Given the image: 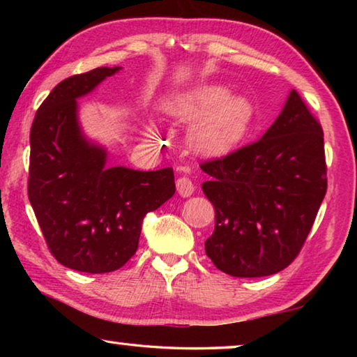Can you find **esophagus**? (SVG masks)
Returning <instances> with one entry per match:
<instances>
[{
	"mask_svg": "<svg viewBox=\"0 0 357 357\" xmlns=\"http://www.w3.org/2000/svg\"><path fill=\"white\" fill-rule=\"evenodd\" d=\"M176 189L181 197H190L193 190H195V185H193L192 181L187 176H181L176 179Z\"/></svg>",
	"mask_w": 357,
	"mask_h": 357,
	"instance_id": "1",
	"label": "esophagus"
}]
</instances>
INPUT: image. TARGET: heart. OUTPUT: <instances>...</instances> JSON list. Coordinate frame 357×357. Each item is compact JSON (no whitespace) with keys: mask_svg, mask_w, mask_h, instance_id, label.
Instances as JSON below:
<instances>
[{"mask_svg":"<svg viewBox=\"0 0 357 357\" xmlns=\"http://www.w3.org/2000/svg\"><path fill=\"white\" fill-rule=\"evenodd\" d=\"M165 110L178 119L199 116L190 130V142L198 153L223 154L236 146L249 128L253 108L245 96L229 94L225 86L208 84L167 102ZM149 132L157 135V130Z\"/></svg>","mask_w":357,"mask_h":357,"instance_id":"1","label":"heart"}]
</instances>
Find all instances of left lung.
<instances>
[{
    "label": "left lung",
    "instance_id": "1",
    "mask_svg": "<svg viewBox=\"0 0 357 357\" xmlns=\"http://www.w3.org/2000/svg\"><path fill=\"white\" fill-rule=\"evenodd\" d=\"M215 227L204 249L233 277L273 275L298 257L328 189L321 124L298 91L259 140L200 165Z\"/></svg>",
    "mask_w": 357,
    "mask_h": 357
}]
</instances>
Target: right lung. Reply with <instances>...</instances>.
Instances as JSON below:
<instances>
[{
    "instance_id": "add662e5",
    "label": "right lung",
    "mask_w": 357,
    "mask_h": 357,
    "mask_svg": "<svg viewBox=\"0 0 357 357\" xmlns=\"http://www.w3.org/2000/svg\"><path fill=\"white\" fill-rule=\"evenodd\" d=\"M119 69L98 68L58 83L29 134V203L52 255L80 273L123 268L138 249L144 215L176 190L173 168L107 167V151L82 134L77 99Z\"/></svg>"
}]
</instances>
